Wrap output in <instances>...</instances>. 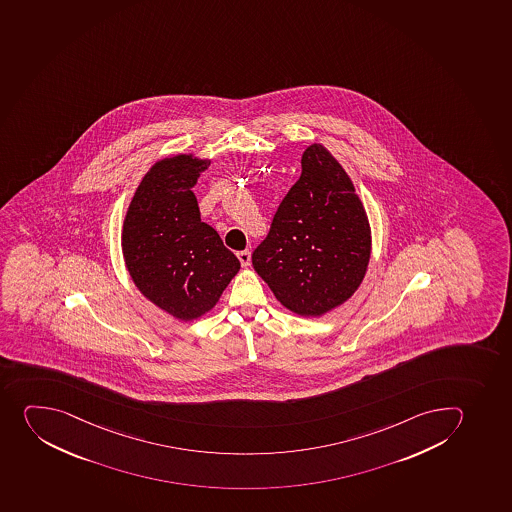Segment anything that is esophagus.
Returning <instances> with one entry per match:
<instances>
[{
	"label": "esophagus",
	"mask_w": 512,
	"mask_h": 512,
	"mask_svg": "<svg viewBox=\"0 0 512 512\" xmlns=\"http://www.w3.org/2000/svg\"><path fill=\"white\" fill-rule=\"evenodd\" d=\"M237 257H239L240 263H242V267L247 268L250 265V252L249 250H242V252H239L237 254Z\"/></svg>",
	"instance_id": "1"
}]
</instances>
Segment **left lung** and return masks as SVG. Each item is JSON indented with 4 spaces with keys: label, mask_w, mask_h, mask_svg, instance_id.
Masks as SVG:
<instances>
[{
    "label": "left lung",
    "mask_w": 512,
    "mask_h": 512,
    "mask_svg": "<svg viewBox=\"0 0 512 512\" xmlns=\"http://www.w3.org/2000/svg\"><path fill=\"white\" fill-rule=\"evenodd\" d=\"M371 254V224L349 174L326 146L313 143L254 250L255 272L286 310L319 318L356 293Z\"/></svg>",
    "instance_id": "8db88e82"
}]
</instances>
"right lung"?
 <instances>
[{"mask_svg": "<svg viewBox=\"0 0 512 512\" xmlns=\"http://www.w3.org/2000/svg\"><path fill=\"white\" fill-rule=\"evenodd\" d=\"M211 161L179 153L156 161L141 178L122 229L125 267L146 300L179 321L217 305L240 262L206 222L194 184Z\"/></svg>", "mask_w": 512, "mask_h": 512, "instance_id": "obj_1", "label": "right lung"}]
</instances>
